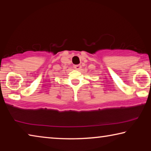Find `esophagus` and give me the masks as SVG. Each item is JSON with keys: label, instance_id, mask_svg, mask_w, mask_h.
Masks as SVG:
<instances>
[{"label": "esophagus", "instance_id": "34e87169", "mask_svg": "<svg viewBox=\"0 0 151 151\" xmlns=\"http://www.w3.org/2000/svg\"><path fill=\"white\" fill-rule=\"evenodd\" d=\"M81 68H82V66H81V65H75V68L77 70H78V71H80L81 70Z\"/></svg>", "mask_w": 151, "mask_h": 151}]
</instances>
